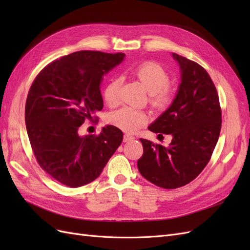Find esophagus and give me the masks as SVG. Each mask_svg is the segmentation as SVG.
<instances>
[{
  "instance_id": "obj_1",
  "label": "esophagus",
  "mask_w": 250,
  "mask_h": 250,
  "mask_svg": "<svg viewBox=\"0 0 250 250\" xmlns=\"http://www.w3.org/2000/svg\"><path fill=\"white\" fill-rule=\"evenodd\" d=\"M134 140V137L129 133H125L124 134V142H128V141H132Z\"/></svg>"
}]
</instances>
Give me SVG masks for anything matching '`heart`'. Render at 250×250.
<instances>
[{
	"label": "heart",
	"instance_id": "heart-1",
	"mask_svg": "<svg viewBox=\"0 0 250 250\" xmlns=\"http://www.w3.org/2000/svg\"><path fill=\"white\" fill-rule=\"evenodd\" d=\"M134 76L149 92L150 104L162 110L172 101V90L169 87L170 74L163 65L154 62L141 63L133 72ZM121 78L111 79L103 90L104 100L109 106H117L121 100ZM148 116L144 111L132 107H122L110 113L109 122L124 131L132 132L145 124Z\"/></svg>",
	"mask_w": 250,
	"mask_h": 250
}]
</instances>
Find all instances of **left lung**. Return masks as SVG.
I'll return each mask as SVG.
<instances>
[{"label":"left lung","mask_w":250,"mask_h":250,"mask_svg":"<svg viewBox=\"0 0 250 250\" xmlns=\"http://www.w3.org/2000/svg\"><path fill=\"white\" fill-rule=\"evenodd\" d=\"M172 55L179 64L181 83L171 106L148 129L173 139L168 146L140 139L144 151L138 161L144 178L169 190L191 183L206 168L222 124L219 96L208 73L193 60Z\"/></svg>","instance_id":"1"}]
</instances>
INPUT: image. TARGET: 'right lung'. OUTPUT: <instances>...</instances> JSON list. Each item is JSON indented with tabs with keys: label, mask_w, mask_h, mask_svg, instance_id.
<instances>
[{
	"label": "right lung",
	"mask_w": 250,
	"mask_h": 250,
	"mask_svg": "<svg viewBox=\"0 0 250 250\" xmlns=\"http://www.w3.org/2000/svg\"><path fill=\"white\" fill-rule=\"evenodd\" d=\"M124 53L78 51L50 62L29 89L25 122L41 168L70 188L89 184L102 173L123 140L118 127L99 134H78L85 121L103 108L102 76L122 62Z\"/></svg>",
	"instance_id": "add662e5"
}]
</instances>
